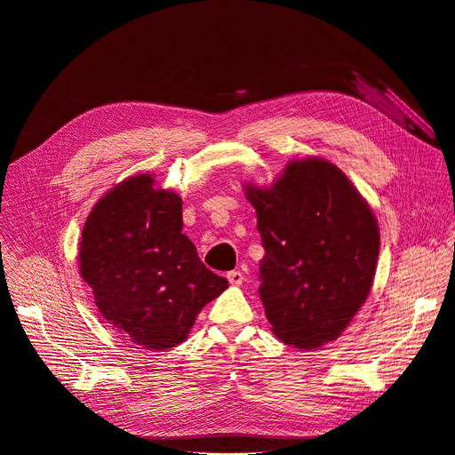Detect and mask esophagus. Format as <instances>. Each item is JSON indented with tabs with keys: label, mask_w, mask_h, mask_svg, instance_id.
I'll return each instance as SVG.
<instances>
[{
	"label": "esophagus",
	"mask_w": 455,
	"mask_h": 455,
	"mask_svg": "<svg viewBox=\"0 0 455 455\" xmlns=\"http://www.w3.org/2000/svg\"><path fill=\"white\" fill-rule=\"evenodd\" d=\"M227 279L232 286H241L243 281H244V275L239 272V270H234V272H228L227 274Z\"/></svg>",
	"instance_id": "34e87169"
}]
</instances>
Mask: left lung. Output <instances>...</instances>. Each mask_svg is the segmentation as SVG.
<instances>
[{
	"mask_svg": "<svg viewBox=\"0 0 455 455\" xmlns=\"http://www.w3.org/2000/svg\"><path fill=\"white\" fill-rule=\"evenodd\" d=\"M265 257L259 295L272 333L300 351L337 340L372 288L379 228L330 160H291L272 187L244 183Z\"/></svg>",
	"mask_w": 455,
	"mask_h": 455,
	"instance_id": "8db88e82",
	"label": "left lung"
}]
</instances>
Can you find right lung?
Here are the masks:
<instances>
[{"mask_svg":"<svg viewBox=\"0 0 455 455\" xmlns=\"http://www.w3.org/2000/svg\"><path fill=\"white\" fill-rule=\"evenodd\" d=\"M181 198L146 174L109 188L86 218L79 272L108 323L140 349L181 344L228 283L181 234Z\"/></svg>","mask_w":455,"mask_h":455,"instance_id":"1","label":"right lung"}]
</instances>
